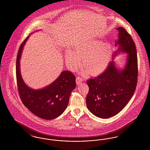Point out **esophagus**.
I'll return each mask as SVG.
<instances>
[{"mask_svg":"<svg viewBox=\"0 0 150 150\" xmlns=\"http://www.w3.org/2000/svg\"><path fill=\"white\" fill-rule=\"evenodd\" d=\"M82 81H83V79L81 78H80V77H77L76 78V84H81V83H82Z\"/></svg>","mask_w":150,"mask_h":150,"instance_id":"1","label":"esophagus"}]
</instances>
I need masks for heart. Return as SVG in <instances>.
Returning a JSON list of instances; mask_svg holds the SVG:
<instances>
[{
    "mask_svg": "<svg viewBox=\"0 0 150 150\" xmlns=\"http://www.w3.org/2000/svg\"><path fill=\"white\" fill-rule=\"evenodd\" d=\"M112 52L111 44L96 39L81 43L74 48V51L67 50L64 58L67 66L75 70L80 64V58L86 70L92 75L103 71L110 61Z\"/></svg>",
    "mask_w": 150,
    "mask_h": 150,
    "instance_id": "1",
    "label": "heart"
}]
</instances>
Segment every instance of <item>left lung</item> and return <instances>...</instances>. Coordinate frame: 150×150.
I'll list each match as a JSON object with an SVG mask.
<instances>
[{"label": "left lung", "instance_id": "left-lung-1", "mask_svg": "<svg viewBox=\"0 0 150 150\" xmlns=\"http://www.w3.org/2000/svg\"><path fill=\"white\" fill-rule=\"evenodd\" d=\"M115 46L117 50L106 70L96 78L87 81L89 91L86 106L94 115L102 119L112 117L120 112L132 98L136 90L138 77L137 50L134 42L126 30L119 27ZM127 54L122 67L114 61L120 54Z\"/></svg>", "mask_w": 150, "mask_h": 150}]
</instances>
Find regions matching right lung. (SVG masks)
<instances>
[{"mask_svg": "<svg viewBox=\"0 0 150 150\" xmlns=\"http://www.w3.org/2000/svg\"><path fill=\"white\" fill-rule=\"evenodd\" d=\"M39 31V30H38ZM29 35L18 52L16 61V79L22 102L29 110L45 120H52L60 116L68 105L72 91L76 87L75 76L69 71H63L54 81L42 89L30 88L22 77L20 59Z\"/></svg>", "mask_w": 150, "mask_h": 150, "instance_id": "obj_1", "label": "right lung"}]
</instances>
